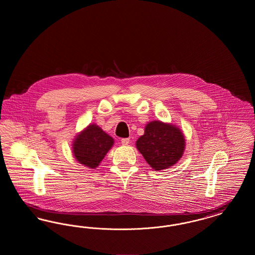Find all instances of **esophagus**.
Here are the masks:
<instances>
[{
	"mask_svg": "<svg viewBox=\"0 0 255 255\" xmlns=\"http://www.w3.org/2000/svg\"><path fill=\"white\" fill-rule=\"evenodd\" d=\"M129 142H130V138H128V137H125L122 139V143L123 145H127Z\"/></svg>",
	"mask_w": 255,
	"mask_h": 255,
	"instance_id": "34e87169",
	"label": "esophagus"
}]
</instances>
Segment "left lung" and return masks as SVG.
<instances>
[{
	"label": "left lung",
	"instance_id": "obj_1",
	"mask_svg": "<svg viewBox=\"0 0 255 255\" xmlns=\"http://www.w3.org/2000/svg\"><path fill=\"white\" fill-rule=\"evenodd\" d=\"M185 141L175 125L155 121L149 122L144 134L136 140V148L155 170L166 169L182 158Z\"/></svg>",
	"mask_w": 255,
	"mask_h": 255
}]
</instances>
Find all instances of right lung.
I'll use <instances>...</instances> for the list:
<instances>
[{
	"label": "right lung",
	"mask_w": 255,
	"mask_h": 255,
	"mask_svg": "<svg viewBox=\"0 0 255 255\" xmlns=\"http://www.w3.org/2000/svg\"><path fill=\"white\" fill-rule=\"evenodd\" d=\"M113 144V137L96 124H91L74 139L73 155L81 164L96 168Z\"/></svg>",
	"instance_id": "1"
}]
</instances>
